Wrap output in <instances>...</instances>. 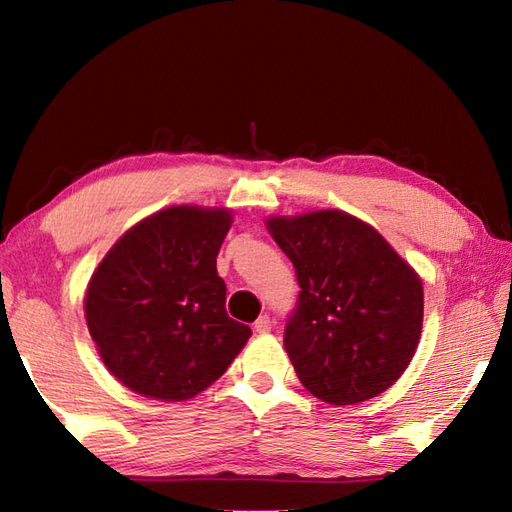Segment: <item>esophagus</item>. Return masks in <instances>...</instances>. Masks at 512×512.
I'll list each match as a JSON object with an SVG mask.
<instances>
[{"label": "esophagus", "instance_id": "34e87169", "mask_svg": "<svg viewBox=\"0 0 512 512\" xmlns=\"http://www.w3.org/2000/svg\"><path fill=\"white\" fill-rule=\"evenodd\" d=\"M271 327H273V324H271V318H269V316H260V318L254 322V331L260 333V335L269 333Z\"/></svg>", "mask_w": 512, "mask_h": 512}]
</instances>
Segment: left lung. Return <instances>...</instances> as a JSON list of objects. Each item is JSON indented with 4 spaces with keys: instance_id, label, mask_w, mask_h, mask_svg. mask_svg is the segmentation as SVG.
I'll return each instance as SVG.
<instances>
[{
    "instance_id": "1",
    "label": "left lung",
    "mask_w": 512,
    "mask_h": 512,
    "mask_svg": "<svg viewBox=\"0 0 512 512\" xmlns=\"http://www.w3.org/2000/svg\"><path fill=\"white\" fill-rule=\"evenodd\" d=\"M301 286L284 346L305 389L361 404L401 378L421 342L423 282L367 222L339 209L271 215Z\"/></svg>"
}]
</instances>
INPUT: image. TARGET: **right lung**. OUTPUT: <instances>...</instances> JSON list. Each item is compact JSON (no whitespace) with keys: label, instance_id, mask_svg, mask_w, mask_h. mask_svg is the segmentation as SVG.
I'll return each instance as SVG.
<instances>
[{"label":"right lung","instance_id":"add662e5","mask_svg":"<svg viewBox=\"0 0 512 512\" xmlns=\"http://www.w3.org/2000/svg\"><path fill=\"white\" fill-rule=\"evenodd\" d=\"M226 207L175 205L115 241L85 290V318L106 369L130 391L185 401L218 380L252 329L228 318L215 258Z\"/></svg>","mask_w":512,"mask_h":512}]
</instances>
